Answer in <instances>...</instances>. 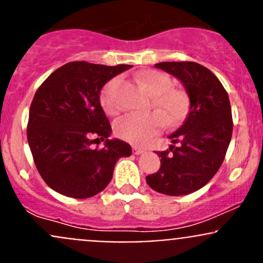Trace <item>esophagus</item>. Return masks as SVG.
Returning a JSON list of instances; mask_svg holds the SVG:
<instances>
[{
    "mask_svg": "<svg viewBox=\"0 0 263 263\" xmlns=\"http://www.w3.org/2000/svg\"><path fill=\"white\" fill-rule=\"evenodd\" d=\"M144 153H145L144 148L137 147V146L134 147V154H135V155H141V154H144Z\"/></svg>",
    "mask_w": 263,
    "mask_h": 263,
    "instance_id": "34e87169",
    "label": "esophagus"
}]
</instances>
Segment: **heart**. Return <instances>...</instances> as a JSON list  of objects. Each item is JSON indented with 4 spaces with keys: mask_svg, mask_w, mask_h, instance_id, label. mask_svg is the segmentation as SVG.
Segmentation results:
<instances>
[{
    "mask_svg": "<svg viewBox=\"0 0 263 263\" xmlns=\"http://www.w3.org/2000/svg\"><path fill=\"white\" fill-rule=\"evenodd\" d=\"M121 80L112 79L105 84L100 92V103L107 115H116L119 110L117 102V90ZM141 85L153 97V107L162 115H134L129 113L115 122V132L118 137L131 144L141 145L147 142L154 135L158 134L165 124L181 122L187 115L188 99L182 90L171 89L172 80L168 75L159 71H147L141 79ZM164 118L163 119L162 117Z\"/></svg>",
    "mask_w": 263,
    "mask_h": 263,
    "instance_id": "b5f03b06",
    "label": "heart"
}]
</instances>
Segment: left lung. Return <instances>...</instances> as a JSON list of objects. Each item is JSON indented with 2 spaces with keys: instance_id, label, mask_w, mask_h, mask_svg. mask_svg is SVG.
<instances>
[{
  "instance_id": "left-lung-1",
  "label": "left lung",
  "mask_w": 263,
  "mask_h": 263,
  "mask_svg": "<svg viewBox=\"0 0 263 263\" xmlns=\"http://www.w3.org/2000/svg\"><path fill=\"white\" fill-rule=\"evenodd\" d=\"M155 67L182 82L190 99L184 122L169 135V150L158 151L160 169L146 177L154 191L184 196L208 184L224 161L232 140L229 97L209 68L195 62H160Z\"/></svg>"
}]
</instances>
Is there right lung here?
<instances>
[{
	"label": "right lung",
	"instance_id": "add662e5",
	"mask_svg": "<svg viewBox=\"0 0 263 263\" xmlns=\"http://www.w3.org/2000/svg\"><path fill=\"white\" fill-rule=\"evenodd\" d=\"M131 67L71 62L36 90L26 135L39 174L55 192L72 198L98 195L109 184L118 159L132 154L127 142L109 140L112 127L100 104L103 86ZM99 139L106 140L105 147L92 151Z\"/></svg>",
	"mask_w": 263,
	"mask_h": 263
}]
</instances>
